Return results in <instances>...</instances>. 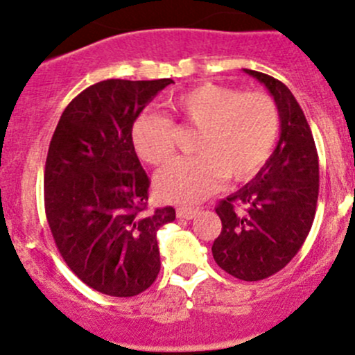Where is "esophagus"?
<instances>
[{"label": "esophagus", "mask_w": 355, "mask_h": 355, "mask_svg": "<svg viewBox=\"0 0 355 355\" xmlns=\"http://www.w3.org/2000/svg\"><path fill=\"white\" fill-rule=\"evenodd\" d=\"M199 214V209L193 207H178L177 209V218L180 219H192Z\"/></svg>", "instance_id": "esophagus-1"}]
</instances>
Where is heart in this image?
<instances>
[{"label": "heart", "instance_id": "b5f03b06", "mask_svg": "<svg viewBox=\"0 0 355 355\" xmlns=\"http://www.w3.org/2000/svg\"><path fill=\"white\" fill-rule=\"evenodd\" d=\"M170 109L182 124L199 130V156L177 159L159 171L155 187L159 197L196 204L211 196L227 177L246 182L255 177L277 146L281 112L266 92H240L202 83L180 93ZM178 129L170 119L144 112L132 124V144L143 162L163 166L177 153Z\"/></svg>", "mask_w": 355, "mask_h": 355}]
</instances>
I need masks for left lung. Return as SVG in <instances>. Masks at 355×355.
<instances>
[{
    "label": "left lung",
    "mask_w": 355,
    "mask_h": 355,
    "mask_svg": "<svg viewBox=\"0 0 355 355\" xmlns=\"http://www.w3.org/2000/svg\"><path fill=\"white\" fill-rule=\"evenodd\" d=\"M245 73L274 96L281 137L255 178L216 207L223 227L212 257L230 275L252 282L284 268L303 246L315 219L320 168L311 129L291 89L266 73Z\"/></svg>",
    "instance_id": "8db88e82"
}]
</instances>
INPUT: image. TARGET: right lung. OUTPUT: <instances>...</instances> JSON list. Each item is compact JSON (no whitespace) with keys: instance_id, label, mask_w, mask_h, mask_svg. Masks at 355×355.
<instances>
[{"instance_id":"1","label":"right lung","mask_w":355,"mask_h":355,"mask_svg":"<svg viewBox=\"0 0 355 355\" xmlns=\"http://www.w3.org/2000/svg\"><path fill=\"white\" fill-rule=\"evenodd\" d=\"M170 78L105 80L62 112L44 171L52 238L78 279L107 296L146 291L159 272L156 231L173 207L148 209L149 178L132 144V124Z\"/></svg>"}]
</instances>
